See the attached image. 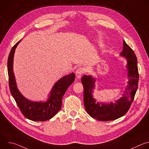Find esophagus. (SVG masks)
Returning a JSON list of instances; mask_svg holds the SVG:
<instances>
[{
    "instance_id": "esophagus-1",
    "label": "esophagus",
    "mask_w": 149,
    "mask_h": 149,
    "mask_svg": "<svg viewBox=\"0 0 149 149\" xmlns=\"http://www.w3.org/2000/svg\"><path fill=\"white\" fill-rule=\"evenodd\" d=\"M84 74V70L82 68H79L77 71L75 72V75H76V77L78 79L81 78V77H82V74Z\"/></svg>"
}]
</instances>
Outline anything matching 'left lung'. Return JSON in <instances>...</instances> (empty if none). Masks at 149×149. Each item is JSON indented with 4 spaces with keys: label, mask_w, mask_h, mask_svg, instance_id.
<instances>
[{
    "label": "left lung",
    "mask_w": 149,
    "mask_h": 149,
    "mask_svg": "<svg viewBox=\"0 0 149 149\" xmlns=\"http://www.w3.org/2000/svg\"><path fill=\"white\" fill-rule=\"evenodd\" d=\"M127 60V78L129 81L123 97L114 102H97L93 97L95 78L84 75L81 82L84 87V103L87 113L99 121H111L123 117L129 110L138 87L139 72L137 57L133 49L123 42V49L120 54Z\"/></svg>",
    "instance_id": "left-lung-1"
}]
</instances>
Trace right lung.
Here are the masks:
<instances>
[{
  "label": "right lung",
  "instance_id": "right-lung-1",
  "mask_svg": "<svg viewBox=\"0 0 149 149\" xmlns=\"http://www.w3.org/2000/svg\"><path fill=\"white\" fill-rule=\"evenodd\" d=\"M21 39L12 48L8 59V72L9 88L12 95L23 115L35 121H44L52 118L60 110L62 99L67 90L75 80V74L72 72L59 79L54 85L46 101H32L25 98L19 91L13 73V57L15 49Z\"/></svg>",
  "mask_w": 149,
  "mask_h": 149
}]
</instances>
